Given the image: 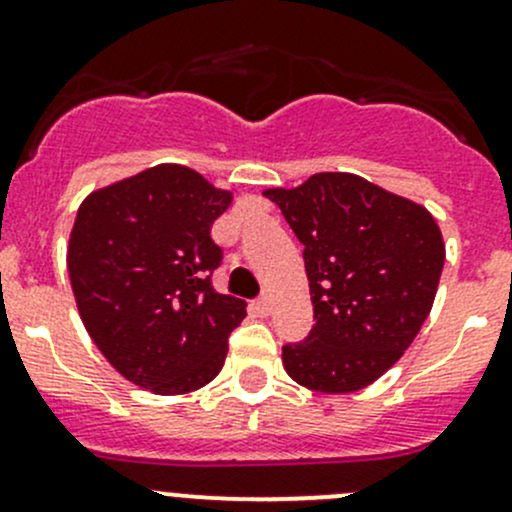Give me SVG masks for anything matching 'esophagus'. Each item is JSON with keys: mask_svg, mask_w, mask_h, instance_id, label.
Segmentation results:
<instances>
[{"mask_svg": "<svg viewBox=\"0 0 512 512\" xmlns=\"http://www.w3.org/2000/svg\"><path fill=\"white\" fill-rule=\"evenodd\" d=\"M250 311L255 316H270L272 314V301L267 299V297H260V299H255L250 304Z\"/></svg>", "mask_w": 512, "mask_h": 512, "instance_id": "1", "label": "esophagus"}]
</instances>
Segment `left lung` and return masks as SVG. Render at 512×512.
I'll use <instances>...</instances> for the list:
<instances>
[{"mask_svg":"<svg viewBox=\"0 0 512 512\" xmlns=\"http://www.w3.org/2000/svg\"><path fill=\"white\" fill-rule=\"evenodd\" d=\"M304 245L316 324L282 346L299 385L328 395L363 390L410 348L444 270V240L427 208L353 174H314L270 188Z\"/></svg>","mask_w":512,"mask_h":512,"instance_id":"1","label":"left lung"}]
</instances>
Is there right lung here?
I'll use <instances>...</instances> for the list:
<instances>
[{"label": "right lung", "mask_w": 512, "mask_h": 512, "mask_svg": "<svg viewBox=\"0 0 512 512\" xmlns=\"http://www.w3.org/2000/svg\"><path fill=\"white\" fill-rule=\"evenodd\" d=\"M230 193L179 164H159L90 193L75 215L68 274L80 319L129 383L157 395L208 385L245 301L211 284L223 250L211 225Z\"/></svg>", "instance_id": "add662e5"}]
</instances>
